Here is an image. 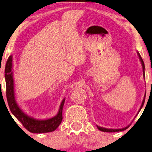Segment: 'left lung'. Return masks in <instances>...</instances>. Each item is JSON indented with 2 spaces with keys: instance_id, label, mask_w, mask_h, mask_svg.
I'll use <instances>...</instances> for the list:
<instances>
[{
  "instance_id": "8db88e82",
  "label": "left lung",
  "mask_w": 152,
  "mask_h": 152,
  "mask_svg": "<svg viewBox=\"0 0 152 152\" xmlns=\"http://www.w3.org/2000/svg\"><path fill=\"white\" fill-rule=\"evenodd\" d=\"M137 54H138V57H139V59H140V61L141 62V64H142V70H143V77H144V79L145 78V64H144V61H143V60L142 59V57H140V55L139 54L138 52H137ZM145 96H146V92L145 93V96H144V98H143V100L142 102V104L140 106V109H139V111L138 112V113L140 112V111L142 109L143 105H144V103H145ZM137 113V114H138ZM97 129L99 131H102V132H122V131H124V129H126V128H128V126H126L125 128H122V129H107V128H104V127H101V126H99L97 125Z\"/></svg>"
}]
</instances>
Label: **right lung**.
Masks as SVG:
<instances>
[{"label":"right lung","mask_w":152,"mask_h":152,"mask_svg":"<svg viewBox=\"0 0 152 152\" xmlns=\"http://www.w3.org/2000/svg\"><path fill=\"white\" fill-rule=\"evenodd\" d=\"M12 55L8 58L5 69V78L6 82V96L8 105L12 113L23 124L24 127L29 132L36 134L48 133L55 131L62 120V110L65 102V98L60 104L59 111L57 115L51 118L45 120H38L31 117L24 113L16 103L14 93V83L12 71Z\"/></svg>","instance_id":"obj_1"}]
</instances>
